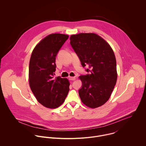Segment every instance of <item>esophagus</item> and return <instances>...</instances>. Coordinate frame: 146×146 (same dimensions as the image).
Here are the masks:
<instances>
[{
    "label": "esophagus",
    "mask_w": 146,
    "mask_h": 146,
    "mask_svg": "<svg viewBox=\"0 0 146 146\" xmlns=\"http://www.w3.org/2000/svg\"><path fill=\"white\" fill-rule=\"evenodd\" d=\"M69 80H75L76 78L75 77H72V76H69Z\"/></svg>",
    "instance_id": "obj_1"
}]
</instances>
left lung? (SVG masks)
Returning a JSON list of instances; mask_svg holds the SVG:
<instances>
[{
  "label": "left lung",
  "instance_id": "8db88e82",
  "mask_svg": "<svg viewBox=\"0 0 146 146\" xmlns=\"http://www.w3.org/2000/svg\"><path fill=\"white\" fill-rule=\"evenodd\" d=\"M70 44L83 67L90 74L79 77L82 87L79 91L82 102L95 108L109 100L116 83V61L110 44L95 33L72 35Z\"/></svg>",
  "mask_w": 146,
  "mask_h": 146
}]
</instances>
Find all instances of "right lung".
<instances>
[{
	"label": "right lung",
	"instance_id": "add662e5",
	"mask_svg": "<svg viewBox=\"0 0 146 146\" xmlns=\"http://www.w3.org/2000/svg\"><path fill=\"white\" fill-rule=\"evenodd\" d=\"M68 35L56 33L43 38L35 46L29 63V82L37 101L43 106L56 108L64 102L69 91L67 78H54L56 57Z\"/></svg>",
	"mask_w": 146,
	"mask_h": 146
}]
</instances>
